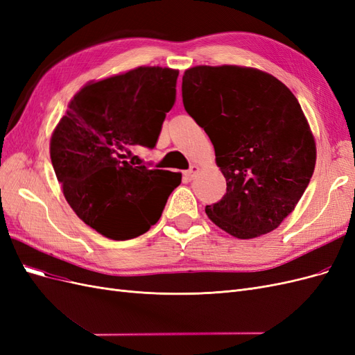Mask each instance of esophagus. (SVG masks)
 Here are the masks:
<instances>
[{
  "label": "esophagus",
  "instance_id": "esophagus-1",
  "mask_svg": "<svg viewBox=\"0 0 355 355\" xmlns=\"http://www.w3.org/2000/svg\"><path fill=\"white\" fill-rule=\"evenodd\" d=\"M198 171H200V167H198V166H196V164H192V166L189 167V170H187V171H185V178H187V179H189V180H191V179H194V178H196V175L198 173Z\"/></svg>",
  "mask_w": 355,
  "mask_h": 355
}]
</instances>
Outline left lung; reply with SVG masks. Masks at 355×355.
Here are the masks:
<instances>
[{
	"mask_svg": "<svg viewBox=\"0 0 355 355\" xmlns=\"http://www.w3.org/2000/svg\"><path fill=\"white\" fill-rule=\"evenodd\" d=\"M187 112L214 146L227 194L209 219L240 240L280 227L315 167V141L302 108L271 73L245 67H194L182 77Z\"/></svg>",
	"mask_w": 355,
	"mask_h": 355,
	"instance_id": "1",
	"label": "left lung"
}]
</instances>
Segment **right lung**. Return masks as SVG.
Wrapping results in <instances>:
<instances>
[{
	"mask_svg": "<svg viewBox=\"0 0 355 355\" xmlns=\"http://www.w3.org/2000/svg\"><path fill=\"white\" fill-rule=\"evenodd\" d=\"M179 71L139 67L85 84L50 141L63 196L77 216L111 240H130L158 222L182 175L125 161L154 148L176 101Z\"/></svg>",
	"mask_w": 355,
	"mask_h": 355,
	"instance_id": "right-lung-1",
	"label": "right lung"
}]
</instances>
